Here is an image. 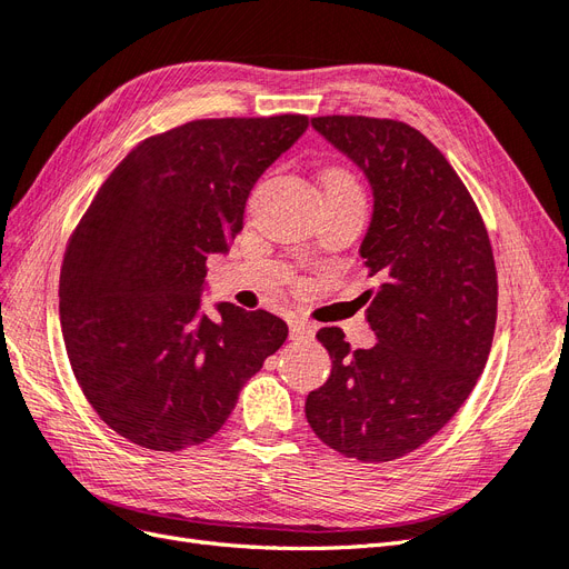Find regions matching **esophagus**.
I'll list each match as a JSON object with an SVG mask.
<instances>
[{
	"instance_id": "obj_1",
	"label": "esophagus",
	"mask_w": 569,
	"mask_h": 569,
	"mask_svg": "<svg viewBox=\"0 0 569 569\" xmlns=\"http://www.w3.org/2000/svg\"><path fill=\"white\" fill-rule=\"evenodd\" d=\"M312 331H316V329H312V325L297 320V322H291V327H289V339L291 341H303V339L312 337Z\"/></svg>"
}]
</instances>
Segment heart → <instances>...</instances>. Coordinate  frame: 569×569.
<instances>
[{
  "label": "heart",
  "instance_id": "1",
  "mask_svg": "<svg viewBox=\"0 0 569 569\" xmlns=\"http://www.w3.org/2000/svg\"><path fill=\"white\" fill-rule=\"evenodd\" d=\"M322 186H335V188H341V190L360 194V186L356 181V176H352L346 169H331V171H327L322 176ZM360 198H362V194H360Z\"/></svg>",
  "mask_w": 569,
  "mask_h": 569
}]
</instances>
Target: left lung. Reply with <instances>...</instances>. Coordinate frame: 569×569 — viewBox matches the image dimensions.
I'll use <instances>...</instances> for the list:
<instances>
[{"mask_svg": "<svg viewBox=\"0 0 569 569\" xmlns=\"http://www.w3.org/2000/svg\"><path fill=\"white\" fill-rule=\"evenodd\" d=\"M310 124L367 176L375 211L360 257L381 284L365 291L375 346L318 331L331 375L306 419L343 457L393 461L433 438L482 375L497 325L492 244L471 192L415 127L360 114Z\"/></svg>", "mask_w": 569, "mask_h": 569, "instance_id": "left-lung-1", "label": "left lung"}]
</instances>
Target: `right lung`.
I'll return each mask as SVG.
<instances>
[{
  "label": "right lung",
  "mask_w": 569,
  "mask_h": 569,
  "mask_svg": "<svg viewBox=\"0 0 569 569\" xmlns=\"http://www.w3.org/2000/svg\"><path fill=\"white\" fill-rule=\"evenodd\" d=\"M306 114L194 120L136 146L98 188L63 257L61 329L82 393L154 452L209 440L287 339L268 310H202L209 253L242 230L261 173Z\"/></svg>",
  "instance_id": "obj_1"
}]
</instances>
